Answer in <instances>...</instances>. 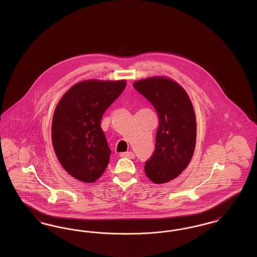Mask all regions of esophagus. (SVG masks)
Listing matches in <instances>:
<instances>
[{"label":"esophagus","mask_w":257,"mask_h":257,"mask_svg":"<svg viewBox=\"0 0 257 257\" xmlns=\"http://www.w3.org/2000/svg\"><path fill=\"white\" fill-rule=\"evenodd\" d=\"M119 156L122 157V158H129V159H134L135 158V154L133 152H131V151H129V152H122V153H120Z\"/></svg>","instance_id":"esophagus-1"}]
</instances>
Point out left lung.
Wrapping results in <instances>:
<instances>
[{"instance_id": "obj_1", "label": "left lung", "mask_w": 257, "mask_h": 257, "mask_svg": "<svg viewBox=\"0 0 257 257\" xmlns=\"http://www.w3.org/2000/svg\"><path fill=\"white\" fill-rule=\"evenodd\" d=\"M135 89L153 105L159 116L155 149L146 162L147 177L167 183L188 167L196 139V114L183 87L165 77H151L134 83Z\"/></svg>"}]
</instances>
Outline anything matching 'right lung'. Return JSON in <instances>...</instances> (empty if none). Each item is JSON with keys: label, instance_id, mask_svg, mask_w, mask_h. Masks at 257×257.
I'll return each instance as SVG.
<instances>
[{"label": "right lung", "instance_id": "obj_1", "mask_svg": "<svg viewBox=\"0 0 257 257\" xmlns=\"http://www.w3.org/2000/svg\"><path fill=\"white\" fill-rule=\"evenodd\" d=\"M125 86L124 80L83 81L58 103L52 121L53 147L63 169L76 179L93 183L106 170L110 149L101 119Z\"/></svg>", "mask_w": 257, "mask_h": 257}]
</instances>
